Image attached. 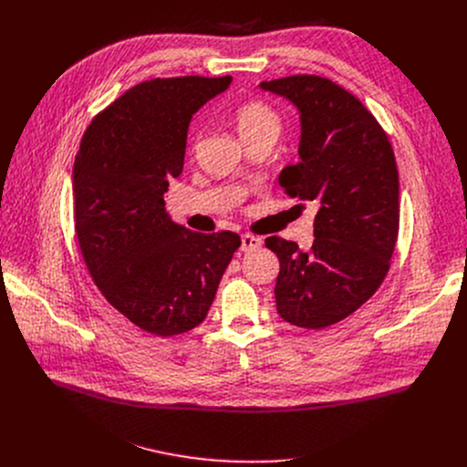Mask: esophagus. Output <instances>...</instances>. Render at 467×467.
<instances>
[{"label": "esophagus", "mask_w": 467, "mask_h": 467, "mask_svg": "<svg viewBox=\"0 0 467 467\" xmlns=\"http://www.w3.org/2000/svg\"><path fill=\"white\" fill-rule=\"evenodd\" d=\"M260 244H262V240H260L258 236H254V234H242V245H240V249H242L244 253H247V251H253V249L260 247Z\"/></svg>", "instance_id": "esophagus-1"}]
</instances>
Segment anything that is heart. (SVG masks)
<instances>
[{
	"label": "heart",
	"instance_id": "obj_1",
	"mask_svg": "<svg viewBox=\"0 0 467 467\" xmlns=\"http://www.w3.org/2000/svg\"><path fill=\"white\" fill-rule=\"evenodd\" d=\"M236 127L242 139L256 135L262 130H277L281 129V118L274 107L264 101H247L236 110Z\"/></svg>",
	"mask_w": 467,
	"mask_h": 467
}]
</instances>
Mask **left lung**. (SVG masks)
I'll return each mask as SVG.
<instances>
[{
	"instance_id": "left-lung-1",
	"label": "left lung",
	"mask_w": 467,
	"mask_h": 467,
	"mask_svg": "<svg viewBox=\"0 0 467 467\" xmlns=\"http://www.w3.org/2000/svg\"><path fill=\"white\" fill-rule=\"evenodd\" d=\"M260 87L301 112V161L279 182L319 207L306 253L292 240L265 238L281 262L275 305L285 321L319 330L358 310L388 275L399 236L395 155L377 118L338 83L299 74Z\"/></svg>"
}]
</instances>
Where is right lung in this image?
<instances>
[{
  "label": "right lung",
  "instance_id": "add662e5",
  "mask_svg": "<svg viewBox=\"0 0 467 467\" xmlns=\"http://www.w3.org/2000/svg\"><path fill=\"white\" fill-rule=\"evenodd\" d=\"M223 78H157L96 114L74 164V223L87 268L130 323L175 337L207 317L240 236L195 233L164 211L184 164L192 114L223 92Z\"/></svg>",
  "mask_w": 467,
  "mask_h": 467
}]
</instances>
